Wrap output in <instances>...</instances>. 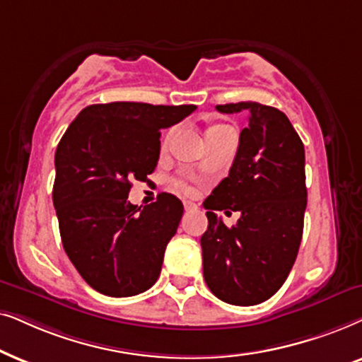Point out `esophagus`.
<instances>
[{"mask_svg":"<svg viewBox=\"0 0 362 362\" xmlns=\"http://www.w3.org/2000/svg\"><path fill=\"white\" fill-rule=\"evenodd\" d=\"M184 206H185V210H187V211H190V210H197V205H195V204H192V202H185Z\"/></svg>","mask_w":362,"mask_h":362,"instance_id":"34e87169","label":"esophagus"}]
</instances>
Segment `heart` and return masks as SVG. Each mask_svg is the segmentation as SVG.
Returning a JSON list of instances; mask_svg holds the SVG:
<instances>
[{
    "instance_id": "1",
    "label": "heart",
    "mask_w": 362,
    "mask_h": 362,
    "mask_svg": "<svg viewBox=\"0 0 362 362\" xmlns=\"http://www.w3.org/2000/svg\"><path fill=\"white\" fill-rule=\"evenodd\" d=\"M221 129H230V127H226V125H214V127H210L209 131H206V132H211V131H221ZM180 187H182V189H185V187L182 185V184H180Z\"/></svg>"
}]
</instances>
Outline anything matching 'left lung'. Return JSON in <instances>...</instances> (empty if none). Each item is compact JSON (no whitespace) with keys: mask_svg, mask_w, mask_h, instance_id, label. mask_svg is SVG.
Wrapping results in <instances>:
<instances>
[{"mask_svg":"<svg viewBox=\"0 0 362 362\" xmlns=\"http://www.w3.org/2000/svg\"><path fill=\"white\" fill-rule=\"evenodd\" d=\"M247 112L248 125L228 177L206 197L209 228L200 238L206 286L221 301L252 306L286 281L303 237L306 210L305 146L290 119L259 103L216 105ZM215 209L243 214L228 229Z\"/></svg>","mask_w":362,"mask_h":362,"instance_id":"8db88e82","label":"left lung"}]
</instances>
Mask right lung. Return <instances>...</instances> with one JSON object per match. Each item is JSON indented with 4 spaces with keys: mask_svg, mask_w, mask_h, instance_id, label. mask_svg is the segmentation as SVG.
Wrapping results in <instances>:
<instances>
[{
    "mask_svg": "<svg viewBox=\"0 0 362 362\" xmlns=\"http://www.w3.org/2000/svg\"><path fill=\"white\" fill-rule=\"evenodd\" d=\"M195 109L192 104H93L57 144L52 204L62 247L95 291L134 296L157 281L184 205L175 195L160 194L141 209L127 197L132 180L146 182L156 170L162 129Z\"/></svg>",
    "mask_w": 362,
    "mask_h": 362,
    "instance_id": "add662e5",
    "label": "right lung"
}]
</instances>
